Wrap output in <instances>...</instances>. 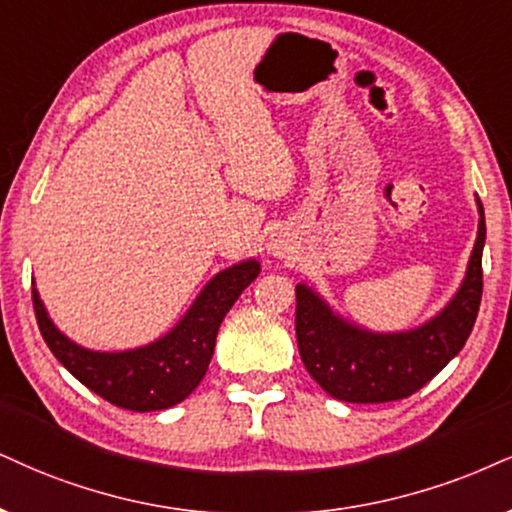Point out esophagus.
I'll return each instance as SVG.
<instances>
[{
    "mask_svg": "<svg viewBox=\"0 0 512 512\" xmlns=\"http://www.w3.org/2000/svg\"><path fill=\"white\" fill-rule=\"evenodd\" d=\"M292 239H289L287 235H282V232H275L273 237H270L268 242V254L275 256V258H287L289 254H292Z\"/></svg>",
    "mask_w": 512,
    "mask_h": 512,
    "instance_id": "34e87169",
    "label": "esophagus"
}]
</instances>
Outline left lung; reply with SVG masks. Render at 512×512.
Segmentation results:
<instances>
[{
	"instance_id": "8db88e82",
	"label": "left lung",
	"mask_w": 512,
	"mask_h": 512,
	"mask_svg": "<svg viewBox=\"0 0 512 512\" xmlns=\"http://www.w3.org/2000/svg\"><path fill=\"white\" fill-rule=\"evenodd\" d=\"M475 249L458 292L425 325L370 332L334 313L308 285H296V342L315 382L346 403L399 401L425 387L468 342L482 301L484 208L477 199Z\"/></svg>"
}]
</instances>
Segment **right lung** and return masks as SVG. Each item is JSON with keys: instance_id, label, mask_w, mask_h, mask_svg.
<instances>
[{"instance_id": "1", "label": "right lung", "mask_w": 512, "mask_h": 512, "mask_svg": "<svg viewBox=\"0 0 512 512\" xmlns=\"http://www.w3.org/2000/svg\"><path fill=\"white\" fill-rule=\"evenodd\" d=\"M258 273L261 263L256 258L220 270L173 330L140 349L92 351L71 342L52 323L33 287L35 318L44 342L75 380L113 406L149 413L185 401L199 387L216 349L218 327L225 313Z\"/></svg>"}]
</instances>
